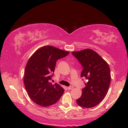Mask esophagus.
<instances>
[{
  "label": "esophagus",
  "instance_id": "esophagus-1",
  "mask_svg": "<svg viewBox=\"0 0 128 128\" xmlns=\"http://www.w3.org/2000/svg\"><path fill=\"white\" fill-rule=\"evenodd\" d=\"M74 88V86H68V90H71V89H73Z\"/></svg>",
  "mask_w": 128,
  "mask_h": 128
}]
</instances>
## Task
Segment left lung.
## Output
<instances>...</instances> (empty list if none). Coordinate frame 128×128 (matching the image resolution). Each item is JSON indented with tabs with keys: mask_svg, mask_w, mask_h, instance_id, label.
<instances>
[{
	"mask_svg": "<svg viewBox=\"0 0 128 128\" xmlns=\"http://www.w3.org/2000/svg\"><path fill=\"white\" fill-rule=\"evenodd\" d=\"M72 54L83 68L80 76L87 80L81 97L76 100L77 103L86 108L94 107L108 92L111 80L109 65L96 52L90 49Z\"/></svg>",
	"mask_w": 128,
	"mask_h": 128,
	"instance_id": "8db88e82",
	"label": "left lung"
}]
</instances>
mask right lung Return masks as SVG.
Masks as SVG:
<instances>
[{
	"label": "right lung",
	"instance_id": "obj_1",
	"mask_svg": "<svg viewBox=\"0 0 128 128\" xmlns=\"http://www.w3.org/2000/svg\"><path fill=\"white\" fill-rule=\"evenodd\" d=\"M70 53L51 46L37 50L28 60L25 67L24 83L32 101L43 107L56 103L64 90L56 83L49 82L53 76L56 60Z\"/></svg>",
	"mask_w": 128,
	"mask_h": 128
}]
</instances>
